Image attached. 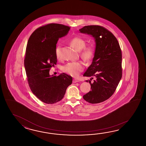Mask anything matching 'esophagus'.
Segmentation results:
<instances>
[{"label": "esophagus", "instance_id": "34e87169", "mask_svg": "<svg viewBox=\"0 0 146 146\" xmlns=\"http://www.w3.org/2000/svg\"><path fill=\"white\" fill-rule=\"evenodd\" d=\"M72 82H73V83H76V82H79V81L77 80L76 79H73V81H72Z\"/></svg>", "mask_w": 146, "mask_h": 146}]
</instances>
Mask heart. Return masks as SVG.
I'll use <instances>...</instances> for the list:
<instances>
[{
    "label": "heart",
    "instance_id": "1",
    "mask_svg": "<svg viewBox=\"0 0 146 146\" xmlns=\"http://www.w3.org/2000/svg\"><path fill=\"white\" fill-rule=\"evenodd\" d=\"M70 44L78 51H80V56L85 60H90L94 57L95 49L93 45H86V41L82 38L74 37L70 40ZM56 57L59 58L60 56V48L57 47L55 50ZM84 69V64L80 61L68 62L62 67V71L66 74L76 77Z\"/></svg>",
    "mask_w": 146,
    "mask_h": 146
}]
</instances>
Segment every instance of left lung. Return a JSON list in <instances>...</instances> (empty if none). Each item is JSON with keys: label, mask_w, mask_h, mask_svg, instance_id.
<instances>
[{"label": "left lung", "mask_w": 146, "mask_h": 146, "mask_svg": "<svg viewBox=\"0 0 146 146\" xmlns=\"http://www.w3.org/2000/svg\"><path fill=\"white\" fill-rule=\"evenodd\" d=\"M79 31L92 35L96 44L92 62L84 74L86 77L94 76L96 80L92 84L89 81L91 90L83 98L92 104L102 102L114 93L121 79V49L115 36L102 26L87 25Z\"/></svg>", "instance_id": "obj_1"}]
</instances>
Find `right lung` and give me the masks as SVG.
I'll return each instance as SVG.
<instances>
[{"label": "right lung", "instance_id": "obj_1", "mask_svg": "<svg viewBox=\"0 0 146 146\" xmlns=\"http://www.w3.org/2000/svg\"><path fill=\"white\" fill-rule=\"evenodd\" d=\"M69 30L66 25L50 23L37 28L28 40L24 64L29 86L34 95L47 104L60 101L72 84V77L65 73L50 74V69L57 63L56 44Z\"/></svg>", "mask_w": 146, "mask_h": 146}]
</instances>
